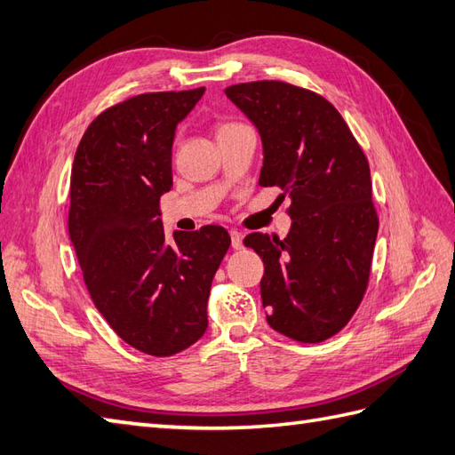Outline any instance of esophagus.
<instances>
[{
	"label": "esophagus",
	"mask_w": 455,
	"mask_h": 455,
	"mask_svg": "<svg viewBox=\"0 0 455 455\" xmlns=\"http://www.w3.org/2000/svg\"><path fill=\"white\" fill-rule=\"evenodd\" d=\"M229 235H231V247H234V249H241V247H243V234H241V231L231 229Z\"/></svg>",
	"instance_id": "34e87169"
}]
</instances>
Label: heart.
I'll use <instances>...</instances> for the list:
<instances>
[{
    "mask_svg": "<svg viewBox=\"0 0 455 455\" xmlns=\"http://www.w3.org/2000/svg\"><path fill=\"white\" fill-rule=\"evenodd\" d=\"M224 127H229V125H224Z\"/></svg>",
    "mask_w": 455,
    "mask_h": 455,
    "instance_id": "1",
    "label": "heart"
}]
</instances>
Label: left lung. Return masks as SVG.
<instances>
[{
    "instance_id": "left-lung-1",
    "label": "left lung",
    "mask_w": 455,
    "mask_h": 455,
    "mask_svg": "<svg viewBox=\"0 0 455 455\" xmlns=\"http://www.w3.org/2000/svg\"><path fill=\"white\" fill-rule=\"evenodd\" d=\"M262 142L259 183L291 198L283 241L245 237L264 262L266 320L280 334L324 341L349 323L369 283L379 218L369 162L326 98L280 81L226 88Z\"/></svg>"
}]
</instances>
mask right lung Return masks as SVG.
<instances>
[{
	"instance_id": "obj_1",
	"label": "right lung",
	"mask_w": 455,
	"mask_h": 455,
	"mask_svg": "<svg viewBox=\"0 0 455 455\" xmlns=\"http://www.w3.org/2000/svg\"><path fill=\"white\" fill-rule=\"evenodd\" d=\"M203 94L204 86L150 92L106 109L71 168L69 237L88 293L121 339L154 357L203 338L210 285L231 245L221 226L168 241L160 220L175 129Z\"/></svg>"
}]
</instances>
